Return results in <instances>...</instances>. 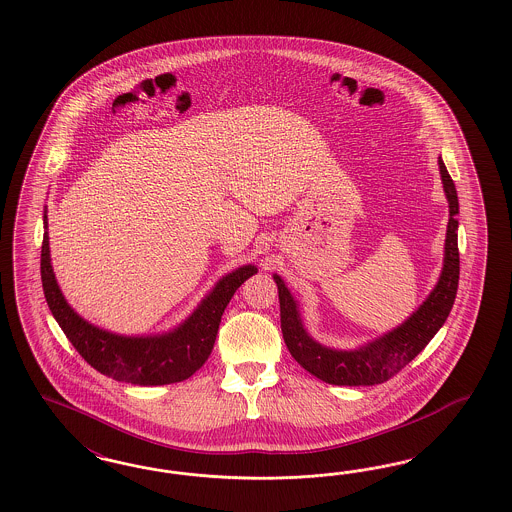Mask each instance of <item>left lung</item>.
<instances>
[{"label":"left lung","instance_id":"8db88e82","mask_svg":"<svg viewBox=\"0 0 512 512\" xmlns=\"http://www.w3.org/2000/svg\"><path fill=\"white\" fill-rule=\"evenodd\" d=\"M439 171L443 189L449 201V225L445 240V259L439 281L430 296L422 302L405 323L390 330L355 351H336L315 340L302 325L298 304L283 279L274 276L278 283L279 315L283 340L296 362L317 379L330 385L370 387L381 385L405 368L432 340L435 332L447 321L460 279V253H458V195L449 171L439 157Z\"/></svg>","mask_w":512,"mask_h":512}]
</instances>
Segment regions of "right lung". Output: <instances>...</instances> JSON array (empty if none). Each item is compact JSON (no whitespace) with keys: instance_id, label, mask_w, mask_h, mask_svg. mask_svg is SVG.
<instances>
[{"instance_id":"obj_1","label":"right lung","mask_w":512,"mask_h":512,"mask_svg":"<svg viewBox=\"0 0 512 512\" xmlns=\"http://www.w3.org/2000/svg\"><path fill=\"white\" fill-rule=\"evenodd\" d=\"M47 229V212H45ZM257 274V268L246 264L219 279L212 293L186 321L163 336H118L84 321L63 298L50 264L48 233L41 248V279L48 308L63 334L73 343L78 355L97 372L131 385H171L184 381L208 360L221 315L236 289Z\"/></svg>"}]
</instances>
